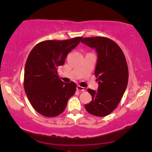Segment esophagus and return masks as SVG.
Instances as JSON below:
<instances>
[{
    "label": "esophagus",
    "instance_id": "esophagus-1",
    "mask_svg": "<svg viewBox=\"0 0 152 152\" xmlns=\"http://www.w3.org/2000/svg\"><path fill=\"white\" fill-rule=\"evenodd\" d=\"M76 89L79 91H85L86 90L85 87H81V86H76Z\"/></svg>",
    "mask_w": 152,
    "mask_h": 152
}]
</instances>
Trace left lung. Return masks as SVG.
Here are the masks:
<instances>
[{"instance_id":"8db88e82","label":"left lung","mask_w":152,"mask_h":152,"mask_svg":"<svg viewBox=\"0 0 152 152\" xmlns=\"http://www.w3.org/2000/svg\"><path fill=\"white\" fill-rule=\"evenodd\" d=\"M81 43L97 53L95 75L98 90L88 89L92 101L86 104L90 114L98 117L109 115L120 103L128 83V67L122 49L112 39L103 37H85Z\"/></svg>"}]
</instances>
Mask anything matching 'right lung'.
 Here are the masks:
<instances>
[{"mask_svg": "<svg viewBox=\"0 0 152 152\" xmlns=\"http://www.w3.org/2000/svg\"><path fill=\"white\" fill-rule=\"evenodd\" d=\"M82 39L79 37L62 41H44L29 54L25 66L24 88L31 105L39 114L50 118L58 115L76 92V83L60 80L57 69Z\"/></svg>", "mask_w": 152, "mask_h": 152, "instance_id": "add662e5", "label": "right lung"}]
</instances>
